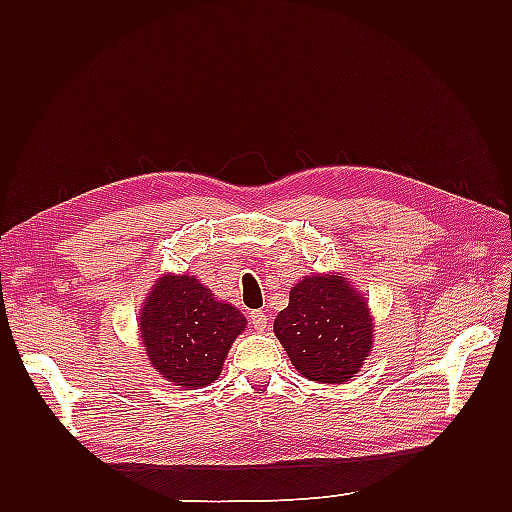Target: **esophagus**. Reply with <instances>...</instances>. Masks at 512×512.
Wrapping results in <instances>:
<instances>
[{
  "label": "esophagus",
  "mask_w": 512,
  "mask_h": 512,
  "mask_svg": "<svg viewBox=\"0 0 512 512\" xmlns=\"http://www.w3.org/2000/svg\"><path fill=\"white\" fill-rule=\"evenodd\" d=\"M250 323H253V328H255L257 332H264V330L268 328L266 312H264V310H253V312H250Z\"/></svg>",
  "instance_id": "esophagus-1"
}]
</instances>
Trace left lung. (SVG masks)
I'll list each match as a JSON object with an SVG mask.
<instances>
[{"mask_svg": "<svg viewBox=\"0 0 512 512\" xmlns=\"http://www.w3.org/2000/svg\"><path fill=\"white\" fill-rule=\"evenodd\" d=\"M273 330L297 372L314 383H347L374 347L367 297L341 273L301 277Z\"/></svg>", "mask_w": 512, "mask_h": 512, "instance_id": "obj_1", "label": "left lung"}]
</instances>
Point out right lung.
I'll list each match as a JSON object with an SVG mask.
<instances>
[{
    "instance_id": "1",
    "label": "right lung",
    "mask_w": 512,
    "mask_h": 512,
    "mask_svg": "<svg viewBox=\"0 0 512 512\" xmlns=\"http://www.w3.org/2000/svg\"><path fill=\"white\" fill-rule=\"evenodd\" d=\"M248 321L233 303L217 299L195 275H160L138 317L149 365L182 389L220 378L228 350Z\"/></svg>"
}]
</instances>
